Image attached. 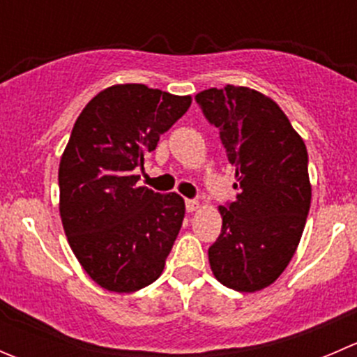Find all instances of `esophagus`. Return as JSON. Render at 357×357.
Returning a JSON list of instances; mask_svg holds the SVG:
<instances>
[{
	"instance_id": "esophagus-1",
	"label": "esophagus",
	"mask_w": 357,
	"mask_h": 357,
	"mask_svg": "<svg viewBox=\"0 0 357 357\" xmlns=\"http://www.w3.org/2000/svg\"><path fill=\"white\" fill-rule=\"evenodd\" d=\"M200 208V202L199 200H186V211L188 212H195Z\"/></svg>"
}]
</instances>
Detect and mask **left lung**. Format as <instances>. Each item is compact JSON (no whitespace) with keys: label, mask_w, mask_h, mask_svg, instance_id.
I'll return each mask as SVG.
<instances>
[{"label":"left lung","mask_w":357,"mask_h":357,"mask_svg":"<svg viewBox=\"0 0 357 357\" xmlns=\"http://www.w3.org/2000/svg\"><path fill=\"white\" fill-rule=\"evenodd\" d=\"M236 167V200L221 205V235L208 248L212 275L252 294L278 280L297 250L311 205L304 139L278 103L247 86L195 96Z\"/></svg>","instance_id":"left-lung-1"}]
</instances>
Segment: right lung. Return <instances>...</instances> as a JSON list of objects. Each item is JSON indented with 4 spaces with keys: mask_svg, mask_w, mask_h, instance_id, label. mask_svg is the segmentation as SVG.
<instances>
[{
    "mask_svg": "<svg viewBox=\"0 0 357 357\" xmlns=\"http://www.w3.org/2000/svg\"><path fill=\"white\" fill-rule=\"evenodd\" d=\"M192 105L145 84H114L88 102L60 158V218L89 278L131 294L162 275L181 229L185 200L136 186L145 155Z\"/></svg>",
    "mask_w": 357,
    "mask_h": 357,
    "instance_id": "right-lung-1",
    "label": "right lung"
}]
</instances>
